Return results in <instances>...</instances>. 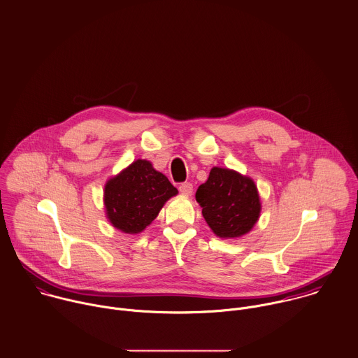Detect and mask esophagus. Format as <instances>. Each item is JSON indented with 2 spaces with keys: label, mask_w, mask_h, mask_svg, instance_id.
Segmentation results:
<instances>
[{
  "label": "esophagus",
  "mask_w": 358,
  "mask_h": 358,
  "mask_svg": "<svg viewBox=\"0 0 358 358\" xmlns=\"http://www.w3.org/2000/svg\"><path fill=\"white\" fill-rule=\"evenodd\" d=\"M178 189H180V192H181L182 195H187V196H188V195L192 194V184L188 182V181L181 182L180 187H178Z\"/></svg>",
  "instance_id": "1"
}]
</instances>
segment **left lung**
<instances>
[{"mask_svg": "<svg viewBox=\"0 0 358 358\" xmlns=\"http://www.w3.org/2000/svg\"><path fill=\"white\" fill-rule=\"evenodd\" d=\"M195 198L209 227L223 238L244 236L259 217L261 202L254 181L229 169L213 167Z\"/></svg>", "mask_w": 358, "mask_h": 358, "instance_id": "left-lung-1", "label": "left lung"}]
</instances>
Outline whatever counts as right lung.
Listing matches in <instances>:
<instances>
[{
  "mask_svg": "<svg viewBox=\"0 0 358 358\" xmlns=\"http://www.w3.org/2000/svg\"><path fill=\"white\" fill-rule=\"evenodd\" d=\"M177 192L169 178L156 171L150 162L136 160L106 184L107 217L124 233H141L156 219L166 201Z\"/></svg>",
  "mask_w": 358,
  "mask_h": 358,
  "instance_id": "1",
  "label": "right lung"
}]
</instances>
